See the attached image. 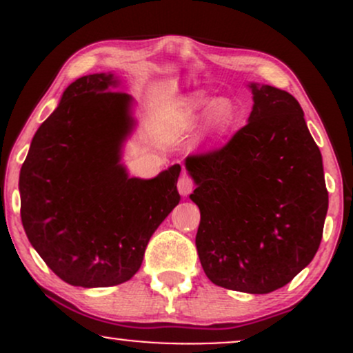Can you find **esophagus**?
Returning <instances> with one entry per match:
<instances>
[{
    "mask_svg": "<svg viewBox=\"0 0 353 353\" xmlns=\"http://www.w3.org/2000/svg\"><path fill=\"white\" fill-rule=\"evenodd\" d=\"M194 189V181L190 179L188 174H182L177 181V190H179L181 196H189Z\"/></svg>",
    "mask_w": 353,
    "mask_h": 353,
    "instance_id": "34e87169",
    "label": "esophagus"
}]
</instances>
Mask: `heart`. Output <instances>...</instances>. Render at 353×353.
I'll return each mask as SVG.
<instances>
[{
  "instance_id": "obj_1",
  "label": "heart",
  "mask_w": 353,
  "mask_h": 353,
  "mask_svg": "<svg viewBox=\"0 0 353 353\" xmlns=\"http://www.w3.org/2000/svg\"><path fill=\"white\" fill-rule=\"evenodd\" d=\"M209 104L208 114H205V131L210 137L219 139V137L225 136L230 129L234 128L237 119V109L232 99L229 98H217L212 103L208 99H197L194 103L190 117L196 116L197 111L204 109Z\"/></svg>"
}]
</instances>
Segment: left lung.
Returning <instances> with one entry per match:
<instances>
[{
    "label": "left lung",
    "instance_id": "8db88e82",
    "mask_svg": "<svg viewBox=\"0 0 353 353\" xmlns=\"http://www.w3.org/2000/svg\"><path fill=\"white\" fill-rule=\"evenodd\" d=\"M249 123L224 148L188 156L197 188L196 247L209 281L229 290L269 294L310 264L329 209L322 154L299 101L250 84Z\"/></svg>",
    "mask_w": 353,
    "mask_h": 353
}]
</instances>
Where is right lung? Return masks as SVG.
<instances>
[{"label":"right lung","mask_w":353,"mask_h":353,"mask_svg":"<svg viewBox=\"0 0 353 353\" xmlns=\"http://www.w3.org/2000/svg\"><path fill=\"white\" fill-rule=\"evenodd\" d=\"M114 74L76 79L39 125L19 172L24 232L46 265L76 287L134 275L154 230L179 204L174 164L154 179L129 177L121 148L134 128L132 98Z\"/></svg>","instance_id":"1"}]
</instances>
